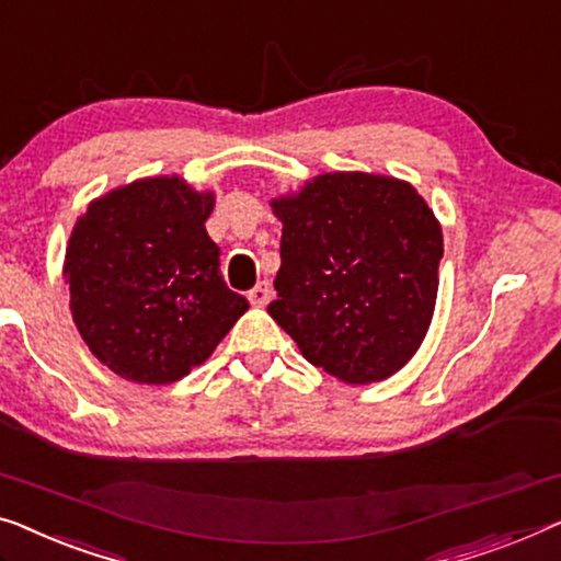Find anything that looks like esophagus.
Wrapping results in <instances>:
<instances>
[{
	"mask_svg": "<svg viewBox=\"0 0 561 561\" xmlns=\"http://www.w3.org/2000/svg\"><path fill=\"white\" fill-rule=\"evenodd\" d=\"M271 296H273V290H271V283H267V280H261V283H257V286L248 294L250 304H253V306H267V300H271Z\"/></svg>",
	"mask_w": 561,
	"mask_h": 561,
	"instance_id": "esophagus-1",
	"label": "esophagus"
}]
</instances>
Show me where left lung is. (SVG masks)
<instances>
[{
    "mask_svg": "<svg viewBox=\"0 0 561 561\" xmlns=\"http://www.w3.org/2000/svg\"><path fill=\"white\" fill-rule=\"evenodd\" d=\"M278 298L267 306L313 367L352 385L402 369L430 327L443 232L415 186L389 176H316L275 199Z\"/></svg>",
    "mask_w": 561,
    "mask_h": 561,
    "instance_id": "8db88e82",
    "label": "left lung"
}]
</instances>
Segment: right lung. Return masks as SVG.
Instances as JSON below:
<instances>
[{"instance_id": "add662e5", "label": "right lung", "mask_w": 561, "mask_h": 561, "mask_svg": "<svg viewBox=\"0 0 561 561\" xmlns=\"http://www.w3.org/2000/svg\"><path fill=\"white\" fill-rule=\"evenodd\" d=\"M213 194L176 176L95 199L70 234L72 321L118 377L172 385L215 352L248 298L227 288L205 222Z\"/></svg>"}]
</instances>
